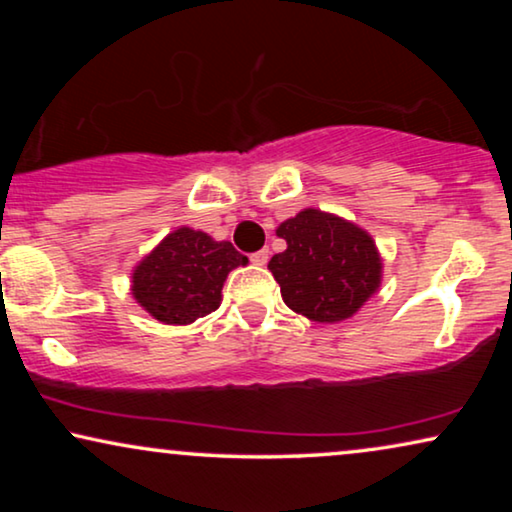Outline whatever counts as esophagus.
Listing matches in <instances>:
<instances>
[{
  "label": "esophagus",
  "mask_w": 512,
  "mask_h": 512,
  "mask_svg": "<svg viewBox=\"0 0 512 512\" xmlns=\"http://www.w3.org/2000/svg\"><path fill=\"white\" fill-rule=\"evenodd\" d=\"M268 258H270V251L268 249H261V251H256V254H251V263H254V265H265V263H268Z\"/></svg>",
  "instance_id": "esophagus-1"
}]
</instances>
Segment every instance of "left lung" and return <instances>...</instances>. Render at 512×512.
<instances>
[{
	"label": "left lung",
	"instance_id": "1",
	"mask_svg": "<svg viewBox=\"0 0 512 512\" xmlns=\"http://www.w3.org/2000/svg\"><path fill=\"white\" fill-rule=\"evenodd\" d=\"M277 237L286 249L268 268L284 303L310 321L338 324L354 317L380 289V251L356 223L310 207L279 223Z\"/></svg>",
	"mask_w": 512,
	"mask_h": 512
}]
</instances>
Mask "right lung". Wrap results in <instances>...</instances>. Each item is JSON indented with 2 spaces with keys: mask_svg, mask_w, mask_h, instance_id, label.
I'll list each match as a JSON object with an SVG mask.
<instances>
[{
  "mask_svg": "<svg viewBox=\"0 0 512 512\" xmlns=\"http://www.w3.org/2000/svg\"><path fill=\"white\" fill-rule=\"evenodd\" d=\"M247 263L230 242L181 226L132 270V296L163 324H193L221 305L228 272Z\"/></svg>",
  "mask_w": 512,
  "mask_h": 512,
  "instance_id": "obj_1",
  "label": "right lung"
}]
</instances>
